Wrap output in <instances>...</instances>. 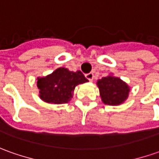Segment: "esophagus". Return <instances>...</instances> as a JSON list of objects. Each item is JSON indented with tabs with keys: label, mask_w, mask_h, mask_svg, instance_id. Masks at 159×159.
Instances as JSON below:
<instances>
[{
	"label": "esophagus",
	"mask_w": 159,
	"mask_h": 159,
	"mask_svg": "<svg viewBox=\"0 0 159 159\" xmlns=\"http://www.w3.org/2000/svg\"><path fill=\"white\" fill-rule=\"evenodd\" d=\"M85 77H86L89 82H92L94 79V74L93 73H91V72H90V73H88V74L85 75Z\"/></svg>",
	"instance_id": "obj_1"
}]
</instances>
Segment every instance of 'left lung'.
<instances>
[{
	"label": "left lung",
	"mask_w": 159,
	"mask_h": 159,
	"mask_svg": "<svg viewBox=\"0 0 159 159\" xmlns=\"http://www.w3.org/2000/svg\"><path fill=\"white\" fill-rule=\"evenodd\" d=\"M102 101L108 105H118L127 99L129 92L128 85L120 78L112 75L98 81Z\"/></svg>",
	"instance_id": "left-lung-1"
}]
</instances>
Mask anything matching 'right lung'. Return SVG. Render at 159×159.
Wrapping results in <instances>:
<instances>
[{"mask_svg":"<svg viewBox=\"0 0 159 159\" xmlns=\"http://www.w3.org/2000/svg\"><path fill=\"white\" fill-rule=\"evenodd\" d=\"M86 82L88 80L80 70L74 72L64 68H59L51 75L38 78L37 87L40 89V98L43 101L61 104L70 100L77 84Z\"/></svg>","mask_w":159,"mask_h":159,"instance_id":"obj_1","label":"right lung"}]
</instances>
